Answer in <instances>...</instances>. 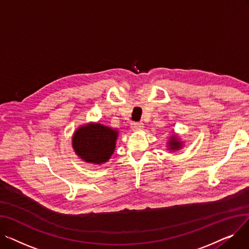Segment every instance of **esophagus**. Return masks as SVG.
Wrapping results in <instances>:
<instances>
[{
  "label": "esophagus",
  "instance_id": "esophagus-1",
  "mask_svg": "<svg viewBox=\"0 0 249 249\" xmlns=\"http://www.w3.org/2000/svg\"><path fill=\"white\" fill-rule=\"evenodd\" d=\"M131 128L135 131H139V130L143 129V123L141 122H132L131 123Z\"/></svg>",
  "mask_w": 249,
  "mask_h": 249
}]
</instances>
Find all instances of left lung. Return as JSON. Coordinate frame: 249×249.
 Here are the masks:
<instances>
[{
	"label": "left lung",
	"instance_id": "obj_1",
	"mask_svg": "<svg viewBox=\"0 0 249 249\" xmlns=\"http://www.w3.org/2000/svg\"><path fill=\"white\" fill-rule=\"evenodd\" d=\"M167 146H168V149L169 150H178L180 149V147L182 146V143L181 141L178 140V138L176 136V135H173L171 138H169L168 140V143H167Z\"/></svg>",
	"mask_w": 249,
	"mask_h": 249
}]
</instances>
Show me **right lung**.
<instances>
[{
    "instance_id": "obj_1",
    "label": "right lung",
    "mask_w": 249,
    "mask_h": 249,
    "mask_svg": "<svg viewBox=\"0 0 249 249\" xmlns=\"http://www.w3.org/2000/svg\"><path fill=\"white\" fill-rule=\"evenodd\" d=\"M117 137V130L99 123H89L81 126L73 133L72 147L84 161L101 164L110 160Z\"/></svg>"
}]
</instances>
